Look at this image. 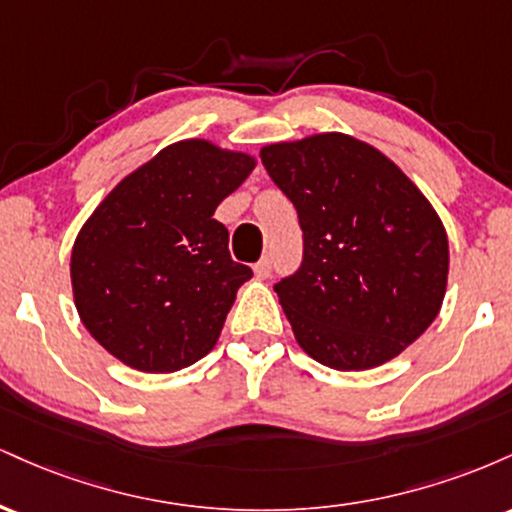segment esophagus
I'll return each instance as SVG.
<instances>
[{
  "mask_svg": "<svg viewBox=\"0 0 512 512\" xmlns=\"http://www.w3.org/2000/svg\"><path fill=\"white\" fill-rule=\"evenodd\" d=\"M252 272H255L257 279H269V274H272V260H269V257H262V260L252 267Z\"/></svg>",
  "mask_w": 512,
  "mask_h": 512,
  "instance_id": "esophagus-1",
  "label": "esophagus"
}]
</instances>
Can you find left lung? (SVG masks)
<instances>
[{"mask_svg": "<svg viewBox=\"0 0 512 512\" xmlns=\"http://www.w3.org/2000/svg\"><path fill=\"white\" fill-rule=\"evenodd\" d=\"M260 158L303 228V264L274 286L293 337L334 370L402 354L436 320L450 248L424 192L373 144L344 132L276 142Z\"/></svg>", "mask_w": 512, "mask_h": 512, "instance_id": "obj_1", "label": "left lung"}]
</instances>
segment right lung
<instances>
[{
  "label": "right lung",
  "mask_w": 512,
  "mask_h": 512,
  "mask_svg": "<svg viewBox=\"0 0 512 512\" xmlns=\"http://www.w3.org/2000/svg\"><path fill=\"white\" fill-rule=\"evenodd\" d=\"M257 158L180 139L125 175L72 245L76 313L91 337L142 373H175L207 356L252 272L231 260L214 211Z\"/></svg>",
  "instance_id": "obj_1"
}]
</instances>
